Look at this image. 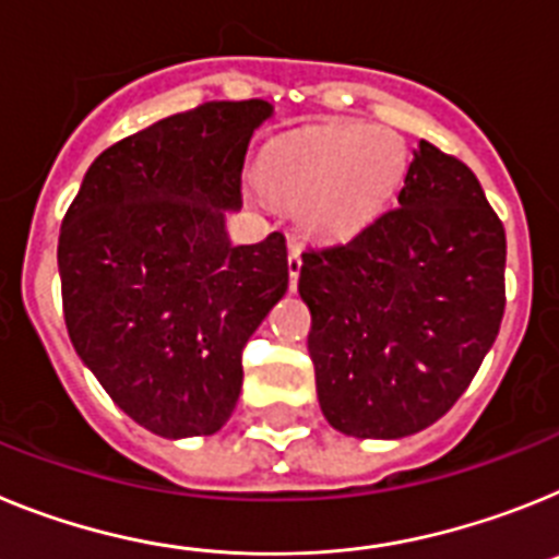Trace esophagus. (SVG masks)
<instances>
[{"label": "esophagus", "mask_w": 559, "mask_h": 559, "mask_svg": "<svg viewBox=\"0 0 559 559\" xmlns=\"http://www.w3.org/2000/svg\"><path fill=\"white\" fill-rule=\"evenodd\" d=\"M300 264H304V261H300V250L293 245V247H289V259H286V266H289V278H293V281H289V286H293V289L298 286Z\"/></svg>", "instance_id": "34e87169"}]
</instances>
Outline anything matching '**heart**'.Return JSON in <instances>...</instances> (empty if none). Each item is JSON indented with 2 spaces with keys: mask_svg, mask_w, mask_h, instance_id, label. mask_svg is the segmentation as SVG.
Listing matches in <instances>:
<instances>
[{
  "mask_svg": "<svg viewBox=\"0 0 559 559\" xmlns=\"http://www.w3.org/2000/svg\"><path fill=\"white\" fill-rule=\"evenodd\" d=\"M405 171L407 148L394 132L326 126L273 148L261 165V188L298 207L309 236L340 239L382 211Z\"/></svg>",
  "mask_w": 559,
  "mask_h": 559,
  "instance_id": "heart-1",
  "label": "heart"
}]
</instances>
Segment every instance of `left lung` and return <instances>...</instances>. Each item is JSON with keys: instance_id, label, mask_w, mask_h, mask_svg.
<instances>
[{"instance_id": "8db88e82", "label": "left lung", "mask_w": 559, "mask_h": 559, "mask_svg": "<svg viewBox=\"0 0 559 559\" xmlns=\"http://www.w3.org/2000/svg\"><path fill=\"white\" fill-rule=\"evenodd\" d=\"M396 202L300 255L320 411L357 439H402L448 414L507 307V233L467 165L419 140Z\"/></svg>"}]
</instances>
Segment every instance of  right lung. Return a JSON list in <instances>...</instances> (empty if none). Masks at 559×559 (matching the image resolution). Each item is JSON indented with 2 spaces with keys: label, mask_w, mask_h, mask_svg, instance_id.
Listing matches in <instances>:
<instances>
[{
  "label": "right lung",
  "mask_w": 559,
  "mask_h": 559,
  "mask_svg": "<svg viewBox=\"0 0 559 559\" xmlns=\"http://www.w3.org/2000/svg\"><path fill=\"white\" fill-rule=\"evenodd\" d=\"M266 100H211L109 145L58 236L72 346L111 402L163 439L216 433L241 348L289 284L286 239L230 245Z\"/></svg>",
  "instance_id": "add662e5"
}]
</instances>
